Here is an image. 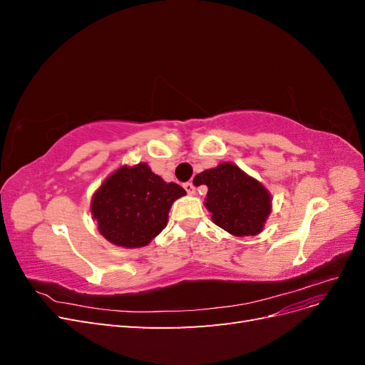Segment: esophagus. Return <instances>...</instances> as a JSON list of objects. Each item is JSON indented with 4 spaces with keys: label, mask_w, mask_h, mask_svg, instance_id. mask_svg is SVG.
Here are the masks:
<instances>
[{
    "label": "esophagus",
    "mask_w": 365,
    "mask_h": 365,
    "mask_svg": "<svg viewBox=\"0 0 365 365\" xmlns=\"http://www.w3.org/2000/svg\"><path fill=\"white\" fill-rule=\"evenodd\" d=\"M184 189H185V192L189 193V195H193V193H195V190H196V189H195V185H193V182H190V181L184 184Z\"/></svg>",
    "instance_id": "1"
}]
</instances>
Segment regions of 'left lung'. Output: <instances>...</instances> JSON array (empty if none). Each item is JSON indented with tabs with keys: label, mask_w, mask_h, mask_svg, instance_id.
<instances>
[{
	"label": "left lung",
	"mask_w": 365,
	"mask_h": 365,
	"mask_svg": "<svg viewBox=\"0 0 365 365\" xmlns=\"http://www.w3.org/2000/svg\"><path fill=\"white\" fill-rule=\"evenodd\" d=\"M208 187L205 207L213 222L230 235L256 236L271 213V195L236 164L222 163L197 175Z\"/></svg>",
	"instance_id": "obj_1"
}]
</instances>
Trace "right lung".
<instances>
[{
    "label": "right lung",
    "mask_w": 365,
    "mask_h": 365,
    "mask_svg": "<svg viewBox=\"0 0 365 365\" xmlns=\"http://www.w3.org/2000/svg\"><path fill=\"white\" fill-rule=\"evenodd\" d=\"M184 195L181 185L165 182L146 163L123 165L94 193L91 215L111 244L140 248L165 228L172 204Z\"/></svg>",
    "instance_id": "obj_1"
}]
</instances>
